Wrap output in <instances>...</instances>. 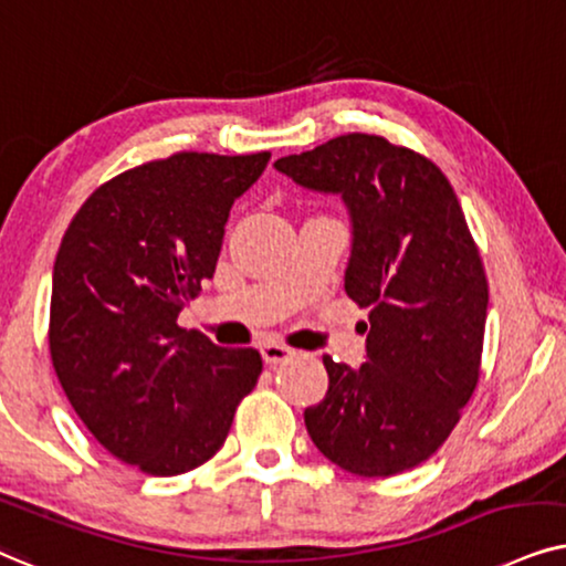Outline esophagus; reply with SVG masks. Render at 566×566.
Returning a JSON list of instances; mask_svg holds the SVG:
<instances>
[{"label": "esophagus", "instance_id": "obj_1", "mask_svg": "<svg viewBox=\"0 0 566 566\" xmlns=\"http://www.w3.org/2000/svg\"><path fill=\"white\" fill-rule=\"evenodd\" d=\"M292 354V349L290 346H284V344H276V342H269V344H263L261 346V357H263V361H266V365L271 367V365H279V361H284Z\"/></svg>", "mask_w": 566, "mask_h": 566}]
</instances>
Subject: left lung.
I'll list each match as a JSON object with an SVG mask.
<instances>
[{"label": "left lung", "instance_id": "left-lung-1", "mask_svg": "<svg viewBox=\"0 0 566 566\" xmlns=\"http://www.w3.org/2000/svg\"><path fill=\"white\" fill-rule=\"evenodd\" d=\"M274 168L338 193L352 217L344 290L370 307L367 361L323 357L326 398L305 409L315 448L357 476L424 463L479 382L489 284L446 172L375 134H344Z\"/></svg>", "mask_w": 566, "mask_h": 566}]
</instances>
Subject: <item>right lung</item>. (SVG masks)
Returning a JSON list of instances; mask_svg holds the SVG:
<instances>
[{
    "label": "right lung",
    "mask_w": 566,
    "mask_h": 566,
    "mask_svg": "<svg viewBox=\"0 0 566 566\" xmlns=\"http://www.w3.org/2000/svg\"><path fill=\"white\" fill-rule=\"evenodd\" d=\"M271 153H176L95 188L54 261L49 349L90 434L149 476H178L222 448L261 375L178 313L214 276L224 224Z\"/></svg>",
    "instance_id": "right-lung-1"
}]
</instances>
